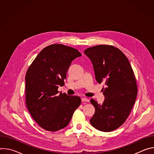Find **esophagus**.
<instances>
[{"label": "esophagus", "mask_w": 154, "mask_h": 154, "mask_svg": "<svg viewBox=\"0 0 154 154\" xmlns=\"http://www.w3.org/2000/svg\"><path fill=\"white\" fill-rule=\"evenodd\" d=\"M82 101L83 102H89V99H88L87 98H85V97H82Z\"/></svg>", "instance_id": "obj_1"}]
</instances>
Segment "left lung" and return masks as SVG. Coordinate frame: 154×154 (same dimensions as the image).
I'll use <instances>...</instances> for the list:
<instances>
[{"mask_svg":"<svg viewBox=\"0 0 154 154\" xmlns=\"http://www.w3.org/2000/svg\"><path fill=\"white\" fill-rule=\"evenodd\" d=\"M93 64L96 81L105 82L102 104L93 99L95 113L90 122L102 131H111L121 126L129 116L137 96L134 71L127 57L118 48L98 45L84 51Z\"/></svg>","mask_w":154,"mask_h":154,"instance_id":"left-lung-1","label":"left lung"}]
</instances>
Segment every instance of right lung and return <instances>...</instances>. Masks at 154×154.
Segmentation results:
<instances>
[{
  "label": "right lung",
  "instance_id": "add662e5",
  "mask_svg": "<svg viewBox=\"0 0 154 154\" xmlns=\"http://www.w3.org/2000/svg\"><path fill=\"white\" fill-rule=\"evenodd\" d=\"M82 54L61 44L44 48L26 75V103L35 121L43 129L56 131L66 127L81 104L79 96L58 94L72 61Z\"/></svg>",
  "mask_w": 154,
  "mask_h": 154
}]
</instances>
